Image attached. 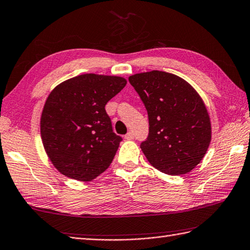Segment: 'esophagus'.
Returning a JSON list of instances; mask_svg holds the SVG:
<instances>
[{"mask_svg": "<svg viewBox=\"0 0 250 250\" xmlns=\"http://www.w3.org/2000/svg\"><path fill=\"white\" fill-rule=\"evenodd\" d=\"M125 140H133L134 135H133V133H132V132H128V133L125 135Z\"/></svg>", "mask_w": 250, "mask_h": 250, "instance_id": "obj_1", "label": "esophagus"}]
</instances>
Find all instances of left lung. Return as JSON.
<instances>
[{"instance_id": "obj_1", "label": "left lung", "mask_w": 250, "mask_h": 250, "mask_svg": "<svg viewBox=\"0 0 250 250\" xmlns=\"http://www.w3.org/2000/svg\"><path fill=\"white\" fill-rule=\"evenodd\" d=\"M148 114L149 133L141 144L149 164L169 175L189 172L202 161L211 141L205 103L182 78L153 70L129 77Z\"/></svg>"}]
</instances>
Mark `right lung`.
Masks as SVG:
<instances>
[{
    "label": "right lung",
    "mask_w": 250,
    "mask_h": 250,
    "mask_svg": "<svg viewBox=\"0 0 250 250\" xmlns=\"http://www.w3.org/2000/svg\"><path fill=\"white\" fill-rule=\"evenodd\" d=\"M125 84L122 77L85 73L62 82L47 96L41 139L62 174L87 182L109 167L122 139L112 132L105 105Z\"/></svg>",
    "instance_id": "obj_1"
}]
</instances>
